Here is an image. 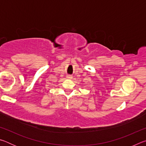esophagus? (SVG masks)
Returning <instances> with one entry per match:
<instances>
[{
	"instance_id": "esophagus-1",
	"label": "esophagus",
	"mask_w": 146,
	"mask_h": 146,
	"mask_svg": "<svg viewBox=\"0 0 146 146\" xmlns=\"http://www.w3.org/2000/svg\"><path fill=\"white\" fill-rule=\"evenodd\" d=\"M67 78H68V79H71V78H72V76H70V75H69V76H67Z\"/></svg>"
}]
</instances>
